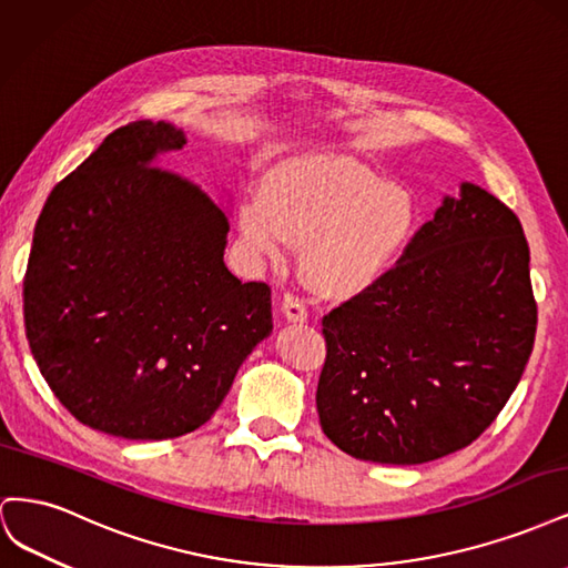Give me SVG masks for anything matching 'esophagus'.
<instances>
[{
  "mask_svg": "<svg viewBox=\"0 0 568 568\" xmlns=\"http://www.w3.org/2000/svg\"><path fill=\"white\" fill-rule=\"evenodd\" d=\"M282 315L286 322H305L307 320V311H305V303L296 296V294H286L282 298Z\"/></svg>",
  "mask_w": 568,
  "mask_h": 568,
  "instance_id": "esophagus-1",
  "label": "esophagus"
}]
</instances>
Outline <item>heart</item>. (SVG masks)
Returning <instances> with one entry per match:
<instances>
[{
	"instance_id": "1",
	"label": "heart",
	"mask_w": 568,
	"mask_h": 568,
	"mask_svg": "<svg viewBox=\"0 0 568 568\" xmlns=\"http://www.w3.org/2000/svg\"><path fill=\"white\" fill-rule=\"evenodd\" d=\"M417 222L400 182L382 180L346 156H298L265 175L261 196L242 205L248 244L280 257L301 244L307 284L326 296H353L379 282L398 261Z\"/></svg>"
}]
</instances>
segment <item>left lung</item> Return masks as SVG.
Listing matches in <instances>:
<instances>
[{"instance_id": "8db88e82", "label": "left lung", "mask_w": 568, "mask_h": 568, "mask_svg": "<svg viewBox=\"0 0 568 568\" xmlns=\"http://www.w3.org/2000/svg\"><path fill=\"white\" fill-rule=\"evenodd\" d=\"M519 217L471 182L400 261L322 320V432L355 459L422 464L474 443L517 388L536 341Z\"/></svg>"}]
</instances>
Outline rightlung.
Here are the masks:
<instances>
[{"instance_id": "1", "label": "right lung", "mask_w": 568, "mask_h": 568, "mask_svg": "<svg viewBox=\"0 0 568 568\" xmlns=\"http://www.w3.org/2000/svg\"><path fill=\"white\" fill-rule=\"evenodd\" d=\"M184 144L163 120L111 132L49 194L23 280L44 382L78 422L128 440L209 422L272 332L270 286L222 257L227 213L159 165Z\"/></svg>"}]
</instances>
